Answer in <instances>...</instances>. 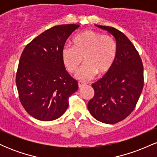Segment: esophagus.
Masks as SVG:
<instances>
[{
    "label": "esophagus",
    "mask_w": 157,
    "mask_h": 157,
    "mask_svg": "<svg viewBox=\"0 0 157 157\" xmlns=\"http://www.w3.org/2000/svg\"><path fill=\"white\" fill-rule=\"evenodd\" d=\"M86 86V83L83 82H81V81H80V82H78V86L79 88H82L83 87V86Z\"/></svg>",
    "instance_id": "1"
}]
</instances>
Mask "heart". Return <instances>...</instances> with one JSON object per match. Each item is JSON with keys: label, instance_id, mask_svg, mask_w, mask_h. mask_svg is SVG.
Returning <instances> with one entry per match:
<instances>
[{"label": "heart", "instance_id": "b5f03b06", "mask_svg": "<svg viewBox=\"0 0 157 157\" xmlns=\"http://www.w3.org/2000/svg\"><path fill=\"white\" fill-rule=\"evenodd\" d=\"M74 46H65L62 59L70 73L77 71L84 60L85 63L78 70L75 77L81 81L93 79L97 73L105 75L116 60L117 47L111 36L92 30L80 32L74 37Z\"/></svg>", "mask_w": 157, "mask_h": 157}]
</instances>
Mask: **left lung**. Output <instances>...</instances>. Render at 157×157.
I'll list each match as a JSON object with an SVG mask.
<instances>
[{
    "label": "left lung",
    "mask_w": 157,
    "mask_h": 157,
    "mask_svg": "<svg viewBox=\"0 0 157 157\" xmlns=\"http://www.w3.org/2000/svg\"><path fill=\"white\" fill-rule=\"evenodd\" d=\"M96 26L114 37L117 53L111 70L92 84L94 95L88 109L98 121L114 124L127 117L137 103L143 89V66L134 45L122 32L113 27Z\"/></svg>",
    "instance_id": "1"
}]
</instances>
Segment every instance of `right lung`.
<instances>
[{
	"label": "right lung",
	"mask_w": 157,
	"mask_h": 157,
	"mask_svg": "<svg viewBox=\"0 0 157 157\" xmlns=\"http://www.w3.org/2000/svg\"><path fill=\"white\" fill-rule=\"evenodd\" d=\"M80 26L52 27L25 47L16 74L20 101L32 117L41 121L60 117L68 107V97L78 82L66 70L62 51L66 40Z\"/></svg>",
	"instance_id": "right-lung-1"
}]
</instances>
